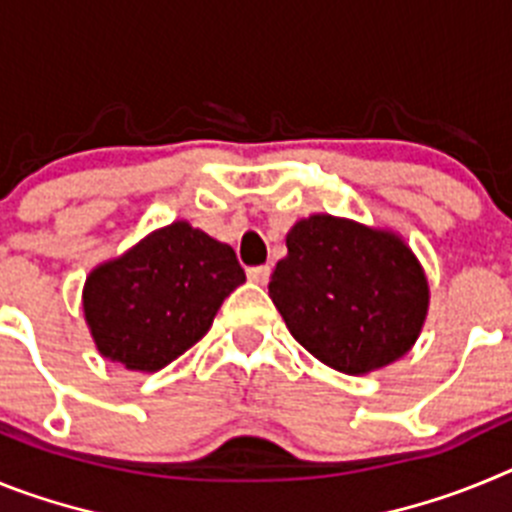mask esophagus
I'll use <instances>...</instances> for the list:
<instances>
[{
  "label": "esophagus",
  "mask_w": 512,
  "mask_h": 512,
  "mask_svg": "<svg viewBox=\"0 0 512 512\" xmlns=\"http://www.w3.org/2000/svg\"><path fill=\"white\" fill-rule=\"evenodd\" d=\"M269 277H271V266H251V269H248V279H251V282H256V284H266L269 282Z\"/></svg>",
  "instance_id": "esophagus-1"
}]
</instances>
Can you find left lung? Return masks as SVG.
Wrapping results in <instances>:
<instances>
[{
  "label": "left lung",
  "mask_w": 512,
  "mask_h": 512,
  "mask_svg": "<svg viewBox=\"0 0 512 512\" xmlns=\"http://www.w3.org/2000/svg\"><path fill=\"white\" fill-rule=\"evenodd\" d=\"M269 295L289 333L343 374L400 359L428 310L423 269L397 235L330 215L289 230Z\"/></svg>",
  "instance_id": "obj_1"
}]
</instances>
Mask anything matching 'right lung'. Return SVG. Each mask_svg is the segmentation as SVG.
Segmentation results:
<instances>
[{
  "label": "right lung",
  "mask_w": 512,
  "mask_h": 512,
  "mask_svg": "<svg viewBox=\"0 0 512 512\" xmlns=\"http://www.w3.org/2000/svg\"><path fill=\"white\" fill-rule=\"evenodd\" d=\"M243 282L233 248L171 223L89 274L84 315L102 356L133 372H158L205 336Z\"/></svg>",
  "instance_id": "right-lung-1"
}]
</instances>
